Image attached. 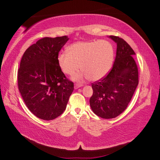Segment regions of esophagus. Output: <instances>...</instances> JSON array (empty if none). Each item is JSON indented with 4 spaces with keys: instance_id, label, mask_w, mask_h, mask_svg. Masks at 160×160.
I'll list each match as a JSON object with an SVG mask.
<instances>
[{
    "instance_id": "esophagus-1",
    "label": "esophagus",
    "mask_w": 160,
    "mask_h": 160,
    "mask_svg": "<svg viewBox=\"0 0 160 160\" xmlns=\"http://www.w3.org/2000/svg\"><path fill=\"white\" fill-rule=\"evenodd\" d=\"M82 84H75L74 88H75V90H76V89H78V88H80V87H82Z\"/></svg>"
}]
</instances>
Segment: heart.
I'll return each mask as SVG.
<instances>
[{
  "label": "heart",
  "mask_w": 160,
  "mask_h": 160,
  "mask_svg": "<svg viewBox=\"0 0 160 160\" xmlns=\"http://www.w3.org/2000/svg\"><path fill=\"white\" fill-rule=\"evenodd\" d=\"M113 47L107 40L78 42L68 48L67 51L58 54V63L63 73L72 75L80 68V72L73 77L75 80L88 78L96 81L106 75L112 68Z\"/></svg>",
  "instance_id": "obj_1"
}]
</instances>
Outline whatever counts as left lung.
<instances>
[{
	"label": "left lung",
	"instance_id": "obj_1",
	"mask_svg": "<svg viewBox=\"0 0 160 160\" xmlns=\"http://www.w3.org/2000/svg\"><path fill=\"white\" fill-rule=\"evenodd\" d=\"M109 38L117 44L114 63L107 76L92 83L93 94L90 99L92 112L107 119L116 117L126 109L138 85L134 51L121 38Z\"/></svg>",
	"mask_w": 160,
	"mask_h": 160
}]
</instances>
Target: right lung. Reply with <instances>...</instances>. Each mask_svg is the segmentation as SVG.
<instances>
[{
	"label": "right lung",
	"mask_w": 160,
	"mask_h": 160,
	"mask_svg": "<svg viewBox=\"0 0 160 160\" xmlns=\"http://www.w3.org/2000/svg\"><path fill=\"white\" fill-rule=\"evenodd\" d=\"M69 38L44 37L24 53L18 72L19 91L29 110L43 120L65 111L74 90L58 63V53Z\"/></svg>",
	"instance_id": "right-lung-1"
}]
</instances>
